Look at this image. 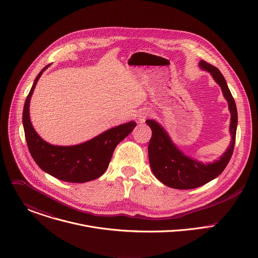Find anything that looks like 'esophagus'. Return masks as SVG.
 <instances>
[{
	"label": "esophagus",
	"instance_id": "obj_1",
	"mask_svg": "<svg viewBox=\"0 0 258 258\" xmlns=\"http://www.w3.org/2000/svg\"><path fill=\"white\" fill-rule=\"evenodd\" d=\"M150 115H151V111H149V110H147V109H144V110H142V111L139 113L138 120L142 123V122H144V121L146 120L147 117L150 116Z\"/></svg>",
	"mask_w": 258,
	"mask_h": 258
}]
</instances>
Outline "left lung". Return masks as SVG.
<instances>
[{"label":"left lung","instance_id":"1","mask_svg":"<svg viewBox=\"0 0 258 258\" xmlns=\"http://www.w3.org/2000/svg\"><path fill=\"white\" fill-rule=\"evenodd\" d=\"M199 66L204 71L210 73L213 80L222 89L224 97L228 101L231 112L230 134L232 140L228 149L219 159L212 163L204 164L183 154L173 144L161 124L153 119H147L146 123L152 130V137L148 146L151 169L154 175L165 186L178 190L195 189L217 177L228 165L233 155L236 141L238 113L235 100L229 90L227 82L222 72L215 66L203 60L199 62Z\"/></svg>","mask_w":258,"mask_h":258}]
</instances>
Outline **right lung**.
Segmentation results:
<instances>
[{"instance_id": "obj_1", "label": "right lung", "mask_w": 258, "mask_h": 258, "mask_svg": "<svg viewBox=\"0 0 258 258\" xmlns=\"http://www.w3.org/2000/svg\"><path fill=\"white\" fill-rule=\"evenodd\" d=\"M49 66L44 67L35 78L24 103L22 123L30 155L45 172L58 179L86 182L98 178L108 168L115 147L132 133L137 123L133 120L122 123L79 145L55 146L44 141L31 124L29 103L36 83Z\"/></svg>"}]
</instances>
